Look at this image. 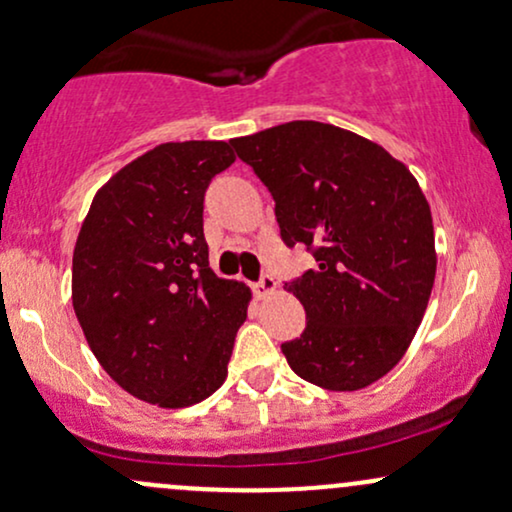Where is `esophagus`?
I'll use <instances>...</instances> for the list:
<instances>
[{"mask_svg":"<svg viewBox=\"0 0 512 512\" xmlns=\"http://www.w3.org/2000/svg\"><path fill=\"white\" fill-rule=\"evenodd\" d=\"M274 289H276V281H274L272 274H262L260 281H257V284L252 286V291H255L257 298H267Z\"/></svg>","mask_w":512,"mask_h":512,"instance_id":"esophagus-1","label":"esophagus"}]
</instances>
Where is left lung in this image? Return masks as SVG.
Here are the masks:
<instances>
[{"instance_id":"left-lung-1","label":"left lung","mask_w":512,"mask_h":512,"mask_svg":"<svg viewBox=\"0 0 512 512\" xmlns=\"http://www.w3.org/2000/svg\"><path fill=\"white\" fill-rule=\"evenodd\" d=\"M274 199L281 240L315 269L286 281L305 308L281 344L291 370L325 390H361L397 366L436 279L431 209L383 146L313 120L231 139Z\"/></svg>"}]
</instances>
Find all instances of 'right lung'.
Returning a JSON list of instances; mask_svg holds the SVG:
<instances>
[{"label": "right lung", "instance_id": "add662e5", "mask_svg": "<svg viewBox=\"0 0 512 512\" xmlns=\"http://www.w3.org/2000/svg\"><path fill=\"white\" fill-rule=\"evenodd\" d=\"M233 161L226 142L156 146L98 190L76 238L86 342L122 390L158 407L219 390L248 317L250 291L211 272L204 240V195Z\"/></svg>", "mask_w": 512, "mask_h": 512}]
</instances>
